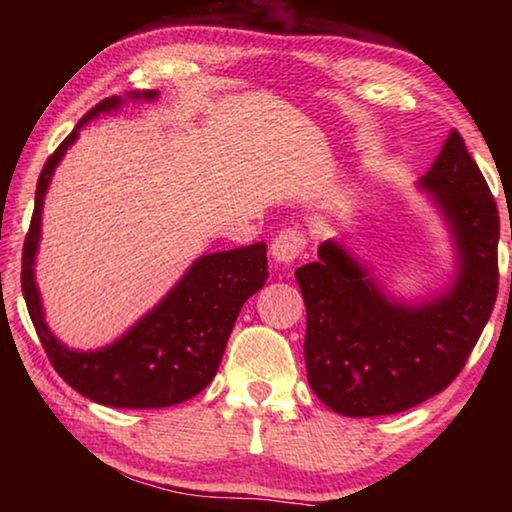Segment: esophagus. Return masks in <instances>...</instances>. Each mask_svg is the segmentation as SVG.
<instances>
[{
    "label": "esophagus",
    "mask_w": 512,
    "mask_h": 512,
    "mask_svg": "<svg viewBox=\"0 0 512 512\" xmlns=\"http://www.w3.org/2000/svg\"><path fill=\"white\" fill-rule=\"evenodd\" d=\"M302 248H305V235L300 230H282L280 235L273 239L271 244V257L275 264L291 266L300 257Z\"/></svg>",
    "instance_id": "34e87169"
}]
</instances>
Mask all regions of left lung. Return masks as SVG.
Returning <instances> with one entry per match:
<instances>
[{
	"mask_svg": "<svg viewBox=\"0 0 512 512\" xmlns=\"http://www.w3.org/2000/svg\"><path fill=\"white\" fill-rule=\"evenodd\" d=\"M418 189L452 239L456 271L443 291L395 298L334 239L320 244L318 262L296 271L307 307L309 386L348 418L400 413L445 391L495 307L499 212L456 131Z\"/></svg>",
	"mask_w": 512,
	"mask_h": 512,
	"instance_id": "left-lung-1",
	"label": "left lung"
}]
</instances>
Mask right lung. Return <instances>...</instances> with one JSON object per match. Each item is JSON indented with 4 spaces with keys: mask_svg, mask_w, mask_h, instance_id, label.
Here are the masks:
<instances>
[{
    "mask_svg": "<svg viewBox=\"0 0 512 512\" xmlns=\"http://www.w3.org/2000/svg\"><path fill=\"white\" fill-rule=\"evenodd\" d=\"M131 101L158 99V90L103 99L49 155L36 187L31 228L22 253V293L51 366L76 393L115 409H164L192 400L214 379L225 343L244 302L264 287L266 244L201 255L158 305L117 341L99 350H74L51 332L36 284L42 205L58 162L79 140L81 128Z\"/></svg>",
    "mask_w": 512,
    "mask_h": 512,
    "instance_id": "add662e5",
    "label": "right lung"
}]
</instances>
